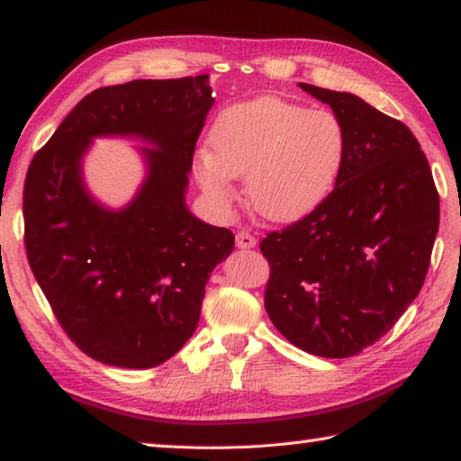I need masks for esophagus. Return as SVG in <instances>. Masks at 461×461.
<instances>
[{"mask_svg": "<svg viewBox=\"0 0 461 461\" xmlns=\"http://www.w3.org/2000/svg\"><path fill=\"white\" fill-rule=\"evenodd\" d=\"M256 243H258V240L253 238L249 231H246V230L238 231V236H236V246H238L240 249H251V248H256Z\"/></svg>", "mask_w": 461, "mask_h": 461, "instance_id": "obj_1", "label": "esophagus"}]
</instances>
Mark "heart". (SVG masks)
Returning <instances> with one entry per match:
<instances>
[{
  "label": "heart",
  "mask_w": 461,
  "mask_h": 461,
  "mask_svg": "<svg viewBox=\"0 0 461 461\" xmlns=\"http://www.w3.org/2000/svg\"><path fill=\"white\" fill-rule=\"evenodd\" d=\"M212 156L195 162V178L218 205H230V178H246L253 210L271 221L311 213L335 188L348 152L337 113L281 96L230 104L210 132Z\"/></svg>",
  "instance_id": "obj_1"
}]
</instances>
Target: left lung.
<instances>
[{
  "label": "left lung",
  "instance_id": "obj_1",
  "mask_svg": "<svg viewBox=\"0 0 461 461\" xmlns=\"http://www.w3.org/2000/svg\"><path fill=\"white\" fill-rule=\"evenodd\" d=\"M299 85L340 116L348 152L327 198L261 240L266 311L291 345L348 358L386 335L422 289L439 195L404 122L350 93Z\"/></svg>",
  "mask_w": 461,
  "mask_h": 461
}]
</instances>
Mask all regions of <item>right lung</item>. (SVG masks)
I'll return each instance as SVG.
<instances>
[{
	"mask_svg": "<svg viewBox=\"0 0 461 461\" xmlns=\"http://www.w3.org/2000/svg\"><path fill=\"white\" fill-rule=\"evenodd\" d=\"M213 96L208 75L103 86L85 96L33 156L23 185L25 251L59 325L91 358L154 368L198 327L205 283L233 233L184 203ZM103 133L139 135L149 176L111 212L86 194L80 158Z\"/></svg>",
	"mask_w": 461,
	"mask_h": 461,
	"instance_id": "1",
	"label": "right lung"
}]
</instances>
